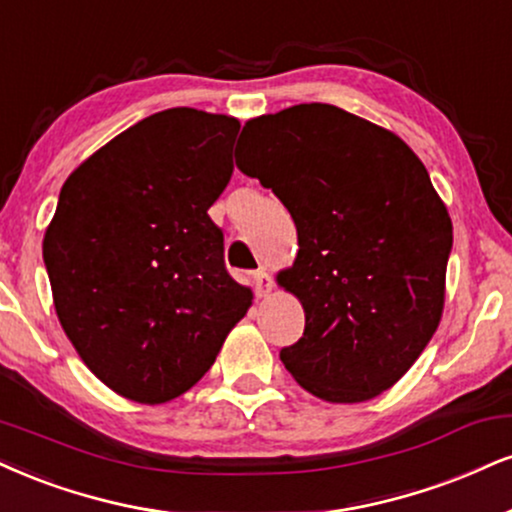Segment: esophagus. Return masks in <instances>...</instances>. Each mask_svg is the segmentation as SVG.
I'll list each match as a JSON object with an SVG mask.
<instances>
[{
	"instance_id": "esophagus-1",
	"label": "esophagus",
	"mask_w": 512,
	"mask_h": 512,
	"mask_svg": "<svg viewBox=\"0 0 512 512\" xmlns=\"http://www.w3.org/2000/svg\"><path fill=\"white\" fill-rule=\"evenodd\" d=\"M252 283H255V293L260 295V298H264V295L272 293V288H274L272 276L264 272V269H260V272L252 274Z\"/></svg>"
}]
</instances>
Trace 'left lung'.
<instances>
[{"label":"left lung","instance_id":"8db88e82","mask_svg":"<svg viewBox=\"0 0 512 512\" xmlns=\"http://www.w3.org/2000/svg\"><path fill=\"white\" fill-rule=\"evenodd\" d=\"M236 166L283 202L298 257L279 286L305 307L281 362L312 396L362 403L432 341L453 224L398 135L334 104H295L243 126Z\"/></svg>","mask_w":512,"mask_h":512}]
</instances>
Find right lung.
Here are the masks:
<instances>
[{
	"mask_svg": "<svg viewBox=\"0 0 512 512\" xmlns=\"http://www.w3.org/2000/svg\"><path fill=\"white\" fill-rule=\"evenodd\" d=\"M240 123L164 109L66 178L42 260L66 336L97 379L166 403L205 377L252 293L207 209L233 174Z\"/></svg>",
	"mask_w": 512,
	"mask_h": 512,
	"instance_id": "add662e5",
	"label": "right lung"
}]
</instances>
